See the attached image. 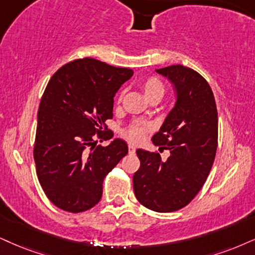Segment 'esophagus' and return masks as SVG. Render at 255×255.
<instances>
[{"label": "esophagus", "instance_id": "esophagus-1", "mask_svg": "<svg viewBox=\"0 0 255 255\" xmlns=\"http://www.w3.org/2000/svg\"><path fill=\"white\" fill-rule=\"evenodd\" d=\"M136 152V147H134L133 145H128V153H131V155H132V153H134Z\"/></svg>", "mask_w": 255, "mask_h": 255}]
</instances>
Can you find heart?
Instances as JSON below:
<instances>
[{
	"mask_svg": "<svg viewBox=\"0 0 255 255\" xmlns=\"http://www.w3.org/2000/svg\"><path fill=\"white\" fill-rule=\"evenodd\" d=\"M142 90L149 100L155 98L161 99L164 94V85L157 77H149L142 83ZM122 99L123 93L119 94L118 104L122 103ZM150 130H151V127L147 123L134 122L123 130V136L131 143H140Z\"/></svg>",
	"mask_w": 255,
	"mask_h": 255,
	"instance_id": "1",
	"label": "heart"
}]
</instances>
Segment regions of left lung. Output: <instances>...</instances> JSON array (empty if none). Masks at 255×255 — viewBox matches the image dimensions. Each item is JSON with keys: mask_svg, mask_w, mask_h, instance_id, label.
I'll use <instances>...</instances> for the list:
<instances>
[{"mask_svg": "<svg viewBox=\"0 0 255 255\" xmlns=\"http://www.w3.org/2000/svg\"><path fill=\"white\" fill-rule=\"evenodd\" d=\"M157 73L168 78L177 93L174 109L152 137L170 156L162 161L157 151L138 149L133 191L145 208L170 213L189 204L208 177L218 149V110L208 81L193 68L172 65Z\"/></svg>", "mask_w": 255, "mask_h": 255, "instance_id": "left-lung-1", "label": "left lung"}]
</instances>
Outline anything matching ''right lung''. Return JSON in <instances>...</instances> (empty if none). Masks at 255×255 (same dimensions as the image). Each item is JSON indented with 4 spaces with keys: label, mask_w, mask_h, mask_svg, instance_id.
<instances>
[{
    "label": "right lung",
    "mask_w": 255,
    "mask_h": 255,
    "mask_svg": "<svg viewBox=\"0 0 255 255\" xmlns=\"http://www.w3.org/2000/svg\"><path fill=\"white\" fill-rule=\"evenodd\" d=\"M131 68L92 58L62 66L47 84L37 111L34 161L47 199L65 212L83 213L102 199L106 175L128 153L106 121L113 117V97L132 77Z\"/></svg>",
    "instance_id": "right-lung-1"
}]
</instances>
